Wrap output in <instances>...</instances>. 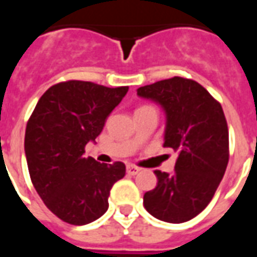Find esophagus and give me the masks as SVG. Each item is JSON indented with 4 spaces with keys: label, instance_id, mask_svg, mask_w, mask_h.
Returning <instances> with one entry per match:
<instances>
[{
    "label": "esophagus",
    "instance_id": "34e87169",
    "mask_svg": "<svg viewBox=\"0 0 257 257\" xmlns=\"http://www.w3.org/2000/svg\"><path fill=\"white\" fill-rule=\"evenodd\" d=\"M126 172L129 175H138L140 172V168L135 167V165H126Z\"/></svg>",
    "mask_w": 257,
    "mask_h": 257
}]
</instances>
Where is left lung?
<instances>
[{
	"label": "left lung",
	"mask_w": 257,
	"mask_h": 257,
	"mask_svg": "<svg viewBox=\"0 0 257 257\" xmlns=\"http://www.w3.org/2000/svg\"><path fill=\"white\" fill-rule=\"evenodd\" d=\"M138 95L160 103L167 114L165 147L178 151L172 173L154 171L147 212L168 223H183L213 198L228 164V128L220 103L193 79L173 77L140 86Z\"/></svg>",
	"instance_id": "obj_1"
}]
</instances>
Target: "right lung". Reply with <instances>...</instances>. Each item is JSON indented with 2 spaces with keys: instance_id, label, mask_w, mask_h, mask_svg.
<instances>
[{
  "instance_id": "right-lung-1",
  "label": "right lung",
  "mask_w": 257,
  "mask_h": 257,
  "mask_svg": "<svg viewBox=\"0 0 257 257\" xmlns=\"http://www.w3.org/2000/svg\"><path fill=\"white\" fill-rule=\"evenodd\" d=\"M128 89L77 79L59 82L41 96L29 118L25 151L31 182L60 220L84 226L106 213L110 190L125 176V164L85 158V146L100 135Z\"/></svg>"
}]
</instances>
